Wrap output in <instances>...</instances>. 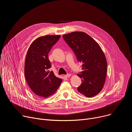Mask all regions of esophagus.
I'll list each match as a JSON object with an SVG mask.
<instances>
[{"instance_id": "esophagus-1", "label": "esophagus", "mask_w": 132, "mask_h": 132, "mask_svg": "<svg viewBox=\"0 0 132 132\" xmlns=\"http://www.w3.org/2000/svg\"><path fill=\"white\" fill-rule=\"evenodd\" d=\"M70 74H69V73H68V74H67V75H65V77H66V78H68V77H69L70 76Z\"/></svg>"}]
</instances>
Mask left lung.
I'll list each match as a JSON object with an SVG mask.
<instances>
[{
  "label": "left lung",
  "mask_w": 132,
  "mask_h": 132,
  "mask_svg": "<svg viewBox=\"0 0 132 132\" xmlns=\"http://www.w3.org/2000/svg\"><path fill=\"white\" fill-rule=\"evenodd\" d=\"M63 37L73 51L77 61L82 63L78 73L82 83L77 90L88 98L95 96L102 89L106 76L105 55L97 42L87 33L73 32Z\"/></svg>",
  "instance_id": "obj_1"
}]
</instances>
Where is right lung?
<instances>
[{
  "mask_svg": "<svg viewBox=\"0 0 132 132\" xmlns=\"http://www.w3.org/2000/svg\"><path fill=\"white\" fill-rule=\"evenodd\" d=\"M61 35H45L35 39L30 46L26 57L24 75L27 82L36 95L44 98L54 93L62 79L48 69L51 64L48 54Z\"/></svg>",
  "mask_w": 132,
  "mask_h": 132,
  "instance_id": "obj_1",
  "label": "right lung"
}]
</instances>
